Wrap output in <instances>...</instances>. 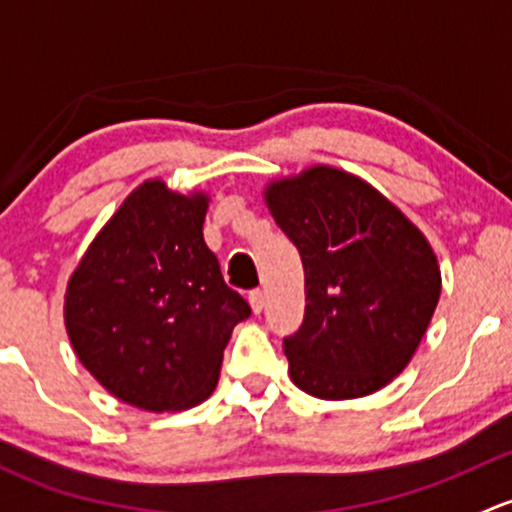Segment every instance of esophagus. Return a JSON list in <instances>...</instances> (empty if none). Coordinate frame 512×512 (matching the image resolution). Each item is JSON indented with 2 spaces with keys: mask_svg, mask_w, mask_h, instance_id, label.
I'll return each instance as SVG.
<instances>
[{
  "mask_svg": "<svg viewBox=\"0 0 512 512\" xmlns=\"http://www.w3.org/2000/svg\"><path fill=\"white\" fill-rule=\"evenodd\" d=\"M249 303H251V310H254V313H261L263 310V303H266V295H263V291H251L249 293Z\"/></svg>",
  "mask_w": 512,
  "mask_h": 512,
  "instance_id": "obj_1",
  "label": "esophagus"
}]
</instances>
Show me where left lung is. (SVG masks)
<instances>
[{
  "mask_svg": "<svg viewBox=\"0 0 512 512\" xmlns=\"http://www.w3.org/2000/svg\"><path fill=\"white\" fill-rule=\"evenodd\" d=\"M263 197L305 271L303 325L283 337L293 384L330 402L387 387L439 303L426 236L372 184L328 165L276 179Z\"/></svg>",
  "mask_w": 512,
  "mask_h": 512,
  "instance_id": "1",
  "label": "left lung"
}]
</instances>
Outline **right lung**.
I'll use <instances>...</instances> for the list:
<instances>
[{
    "label": "right lung",
    "instance_id": "right-lung-1",
    "mask_svg": "<svg viewBox=\"0 0 512 512\" xmlns=\"http://www.w3.org/2000/svg\"><path fill=\"white\" fill-rule=\"evenodd\" d=\"M209 197L147 179L98 231L68 278L63 320L78 360L145 412L197 407L249 303L204 244Z\"/></svg>",
    "mask_w": 512,
    "mask_h": 512
}]
</instances>
